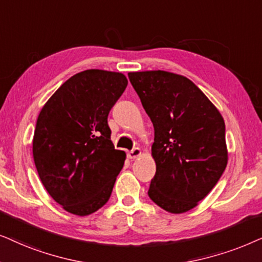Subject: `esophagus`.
<instances>
[{
  "label": "esophagus",
  "instance_id": "1",
  "mask_svg": "<svg viewBox=\"0 0 262 262\" xmlns=\"http://www.w3.org/2000/svg\"><path fill=\"white\" fill-rule=\"evenodd\" d=\"M140 155H141V149L138 148V147L133 148V149H132V151H129V152L127 153V156H128L129 159H135V158H138V157H140Z\"/></svg>",
  "mask_w": 262,
  "mask_h": 262
}]
</instances>
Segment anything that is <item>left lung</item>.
Returning <instances> with one entry per match:
<instances>
[{"instance_id":"obj_1","label":"left lung","mask_w":262,"mask_h":262,"mask_svg":"<svg viewBox=\"0 0 262 262\" xmlns=\"http://www.w3.org/2000/svg\"><path fill=\"white\" fill-rule=\"evenodd\" d=\"M128 78L155 127L156 175L148 196L170 213H184L213 189L224 172V120L186 76L147 71L128 73Z\"/></svg>"}]
</instances>
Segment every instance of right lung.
Masks as SVG:
<instances>
[{
  "instance_id": "1",
  "label": "right lung",
  "mask_w": 262,
  "mask_h": 262,
  "mask_svg": "<svg viewBox=\"0 0 262 262\" xmlns=\"http://www.w3.org/2000/svg\"><path fill=\"white\" fill-rule=\"evenodd\" d=\"M122 73L87 69L45 103L33 135V159L45 189L66 211L89 215L110 199L125 153L115 149L107 115L124 92Z\"/></svg>"
}]
</instances>
